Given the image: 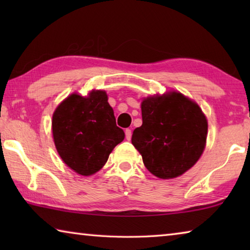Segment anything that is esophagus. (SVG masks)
<instances>
[{
    "label": "esophagus",
    "mask_w": 250,
    "mask_h": 250,
    "mask_svg": "<svg viewBox=\"0 0 250 250\" xmlns=\"http://www.w3.org/2000/svg\"><path fill=\"white\" fill-rule=\"evenodd\" d=\"M125 139H126V140H130L131 135H132V131H131L130 129H125Z\"/></svg>",
    "instance_id": "1"
}]
</instances>
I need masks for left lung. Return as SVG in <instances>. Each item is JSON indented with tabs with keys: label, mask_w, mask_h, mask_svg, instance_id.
Returning a JSON list of instances; mask_svg holds the SVG:
<instances>
[{
	"label": "left lung",
	"mask_w": 250,
	"mask_h": 250,
	"mask_svg": "<svg viewBox=\"0 0 250 250\" xmlns=\"http://www.w3.org/2000/svg\"><path fill=\"white\" fill-rule=\"evenodd\" d=\"M142 125L131 142L143 163L160 179H173L189 170L204 151L207 120L201 108L180 92L142 101Z\"/></svg>",
	"instance_id": "8db88e82"
}]
</instances>
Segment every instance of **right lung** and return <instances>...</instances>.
<instances>
[{
  "mask_svg": "<svg viewBox=\"0 0 250 250\" xmlns=\"http://www.w3.org/2000/svg\"><path fill=\"white\" fill-rule=\"evenodd\" d=\"M52 126L58 154L80 175L99 171L113 147L125 139L108 97L101 90L88 97L69 96L55 110Z\"/></svg>",
  "mask_w": 250,
  "mask_h": 250,
  "instance_id": "obj_1",
  "label": "right lung"
}]
</instances>
